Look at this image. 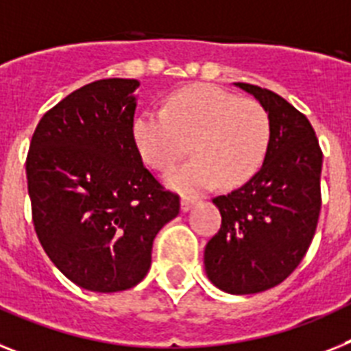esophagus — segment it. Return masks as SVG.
Here are the masks:
<instances>
[{
    "label": "esophagus",
    "instance_id": "esophagus-1",
    "mask_svg": "<svg viewBox=\"0 0 351 351\" xmlns=\"http://www.w3.org/2000/svg\"><path fill=\"white\" fill-rule=\"evenodd\" d=\"M193 202H195V199H192V197L182 195V199H181V210L182 211H188V210H190V208L193 206Z\"/></svg>",
    "mask_w": 351,
    "mask_h": 351
}]
</instances>
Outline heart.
<instances>
[{
    "instance_id": "1",
    "label": "heart",
    "mask_w": 351,
    "mask_h": 351,
    "mask_svg": "<svg viewBox=\"0 0 351 351\" xmlns=\"http://www.w3.org/2000/svg\"><path fill=\"white\" fill-rule=\"evenodd\" d=\"M132 140L147 165L169 170L186 154L195 158L167 176L181 192H199L219 181L239 186L265 161L271 141L269 112L253 98L217 86H193L167 98L163 111H145L132 123Z\"/></svg>"
}]
</instances>
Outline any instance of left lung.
Wrapping results in <instances>:
<instances>
[{
    "label": "left lung",
    "instance_id": "left-lung-1",
    "mask_svg": "<svg viewBox=\"0 0 351 351\" xmlns=\"http://www.w3.org/2000/svg\"><path fill=\"white\" fill-rule=\"evenodd\" d=\"M269 112L262 169L239 190L213 199L221 230L204 249L211 283L230 294L273 289L300 265L321 211L323 152L311 121L276 93L237 82Z\"/></svg>",
    "mask_w": 351,
    "mask_h": 351
}]
</instances>
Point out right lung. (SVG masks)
<instances>
[{"instance_id": "add662e5", "label": "right lung", "mask_w": 351, "mask_h": 351, "mask_svg": "<svg viewBox=\"0 0 351 351\" xmlns=\"http://www.w3.org/2000/svg\"><path fill=\"white\" fill-rule=\"evenodd\" d=\"M138 86L104 78L62 98L26 156L37 239L69 282L93 292L138 285L156 234L179 213V195L145 169L132 140Z\"/></svg>"}]
</instances>
